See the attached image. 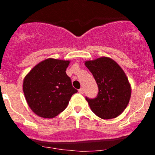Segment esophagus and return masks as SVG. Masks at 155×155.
Instances as JSON below:
<instances>
[{
    "instance_id": "obj_1",
    "label": "esophagus",
    "mask_w": 155,
    "mask_h": 155,
    "mask_svg": "<svg viewBox=\"0 0 155 155\" xmlns=\"http://www.w3.org/2000/svg\"><path fill=\"white\" fill-rule=\"evenodd\" d=\"M79 92L81 94H84V90L83 88H80L79 90Z\"/></svg>"
}]
</instances>
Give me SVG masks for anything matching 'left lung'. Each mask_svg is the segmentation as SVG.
<instances>
[{
    "label": "left lung",
    "mask_w": 155,
    "mask_h": 155,
    "mask_svg": "<svg viewBox=\"0 0 155 155\" xmlns=\"http://www.w3.org/2000/svg\"><path fill=\"white\" fill-rule=\"evenodd\" d=\"M84 65L93 75L99 90L95 98L86 97L92 112L104 120L120 116L131 97V86L125 73L108 57L87 60Z\"/></svg>",
    "instance_id": "obj_1"
}]
</instances>
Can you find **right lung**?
Here are the masks:
<instances>
[{
    "instance_id": "add662e5",
    "label": "right lung",
    "mask_w": 155,
    "mask_h": 155,
    "mask_svg": "<svg viewBox=\"0 0 155 155\" xmlns=\"http://www.w3.org/2000/svg\"><path fill=\"white\" fill-rule=\"evenodd\" d=\"M70 60L48 58L35 65L23 80L25 97L31 109L42 118L51 119L64 111L77 92L65 73Z\"/></svg>"
}]
</instances>
